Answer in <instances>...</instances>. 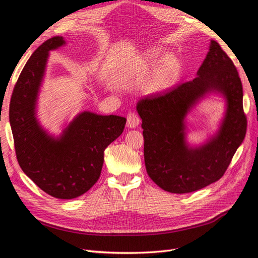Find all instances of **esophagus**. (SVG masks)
I'll list each match as a JSON object with an SVG mask.
<instances>
[{
	"label": "esophagus",
	"mask_w": 258,
	"mask_h": 258,
	"mask_svg": "<svg viewBox=\"0 0 258 258\" xmlns=\"http://www.w3.org/2000/svg\"><path fill=\"white\" fill-rule=\"evenodd\" d=\"M140 123V117L136 113H129L127 116V127L128 128H137Z\"/></svg>",
	"instance_id": "obj_1"
}]
</instances>
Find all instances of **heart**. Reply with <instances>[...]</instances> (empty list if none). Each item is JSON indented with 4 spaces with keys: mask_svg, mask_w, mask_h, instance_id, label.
<instances>
[{
    "mask_svg": "<svg viewBox=\"0 0 258 258\" xmlns=\"http://www.w3.org/2000/svg\"><path fill=\"white\" fill-rule=\"evenodd\" d=\"M159 58V51L153 49L146 52L142 59L138 62L136 70L139 73H143L152 69L157 63ZM176 61L172 57H167L161 61V63L154 70L150 81L146 85V89L151 93L163 92L172 87L175 79Z\"/></svg>",
    "mask_w": 258,
    "mask_h": 258,
    "instance_id": "b5f03b06",
    "label": "heart"
}]
</instances>
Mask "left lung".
I'll return each mask as SVG.
<instances>
[{
    "mask_svg": "<svg viewBox=\"0 0 258 258\" xmlns=\"http://www.w3.org/2000/svg\"><path fill=\"white\" fill-rule=\"evenodd\" d=\"M221 96L225 110L219 128L205 143L186 139V115L201 99ZM242 84L230 58L216 41L192 81L163 92L140 98L146 172L163 190L186 194L220 179L246 132Z\"/></svg>",
    "mask_w": 258,
    "mask_h": 258,
    "instance_id": "obj_1",
    "label": "left lung"
}]
</instances>
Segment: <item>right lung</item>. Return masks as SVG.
<instances>
[{
	"mask_svg": "<svg viewBox=\"0 0 258 258\" xmlns=\"http://www.w3.org/2000/svg\"><path fill=\"white\" fill-rule=\"evenodd\" d=\"M67 42L53 36L30 57L15 86L10 122L19 166L42 190L58 199H73L99 179L104 151L123 131L126 118L90 111L77 114L59 135L45 129L37 118L40 91L52 50Z\"/></svg>",
	"mask_w": 258,
	"mask_h": 258,
	"instance_id": "1",
	"label": "right lung"
}]
</instances>
